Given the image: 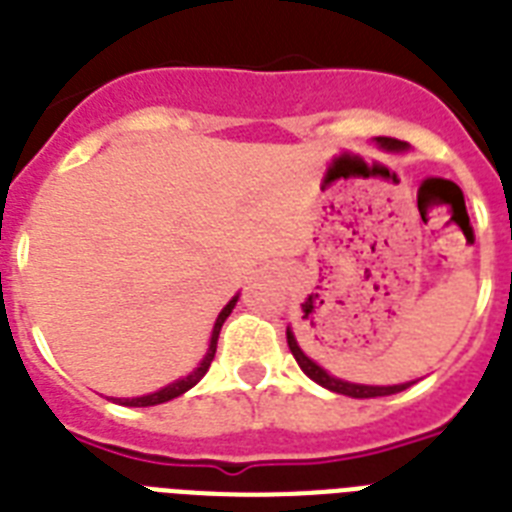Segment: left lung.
Masks as SVG:
<instances>
[{"label": "left lung", "mask_w": 512, "mask_h": 512, "mask_svg": "<svg viewBox=\"0 0 512 512\" xmlns=\"http://www.w3.org/2000/svg\"><path fill=\"white\" fill-rule=\"evenodd\" d=\"M378 144L389 152H405L407 144L400 139H389V136H378ZM286 342H289V350H292L294 360L297 365L305 371V376H310L315 384H321L323 389L328 392H336V394H347V397H355V400H368V397H389V394H397V392H405L407 386L413 384H394V386H376V384H352V381H344V378H336L331 376L328 371H323L321 365L310 360V357L302 352V347L297 344V336H294L292 328H286Z\"/></svg>", "instance_id": "1"}]
</instances>
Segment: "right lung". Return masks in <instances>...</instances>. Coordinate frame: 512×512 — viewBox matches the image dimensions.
Returning a JSON list of instances; mask_svg holds the SVG:
<instances>
[{"label":"right lung","instance_id":"right-lung-1","mask_svg":"<svg viewBox=\"0 0 512 512\" xmlns=\"http://www.w3.org/2000/svg\"><path fill=\"white\" fill-rule=\"evenodd\" d=\"M236 302H239V294H236V297H231V302H228V305L218 313V318H215V326H213V334H210V344H207L205 357L199 360V365L189 373V376L178 378V381H173V384L162 386V389H157V392H152V394H144V397H126V400H115V402H120V405H128V407H152V405H162V402L176 400V397H181L184 392H189L191 386H197L199 381H202V376L207 373V368H210V363H213L215 350H218L220 328H223L226 318L236 307Z\"/></svg>","mask_w":512,"mask_h":512}]
</instances>
